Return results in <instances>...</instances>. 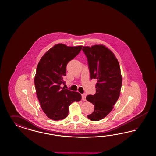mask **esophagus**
Here are the masks:
<instances>
[{
  "mask_svg": "<svg viewBox=\"0 0 156 156\" xmlns=\"http://www.w3.org/2000/svg\"><path fill=\"white\" fill-rule=\"evenodd\" d=\"M86 95L85 94H82V99L83 101H86Z\"/></svg>",
  "mask_w": 156,
  "mask_h": 156,
  "instance_id": "34e87169",
  "label": "esophagus"
}]
</instances>
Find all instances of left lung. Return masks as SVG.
Instances as JSON below:
<instances>
[{
  "mask_svg": "<svg viewBox=\"0 0 156 156\" xmlns=\"http://www.w3.org/2000/svg\"><path fill=\"white\" fill-rule=\"evenodd\" d=\"M87 57L90 78L96 79V93L88 95L86 99L94 105V112L87 117L97 121L105 118L113 109L120 95L122 78L118 60L103 45L83 47Z\"/></svg>",
  "mask_w": 156,
  "mask_h": 156,
  "instance_id": "1",
  "label": "left lung"
}]
</instances>
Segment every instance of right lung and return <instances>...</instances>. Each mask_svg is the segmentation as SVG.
Here are the masks:
<instances>
[{
    "mask_svg": "<svg viewBox=\"0 0 156 156\" xmlns=\"http://www.w3.org/2000/svg\"><path fill=\"white\" fill-rule=\"evenodd\" d=\"M82 46L68 47L58 44L43 56L38 63L34 78L36 93L44 113L52 120L66 118L71 103L78 102L81 95L61 85L65 84L68 62L80 53Z\"/></svg>",
    "mask_w": 156,
    "mask_h": 156,
    "instance_id": "right-lung-1",
    "label": "right lung"
}]
</instances>
